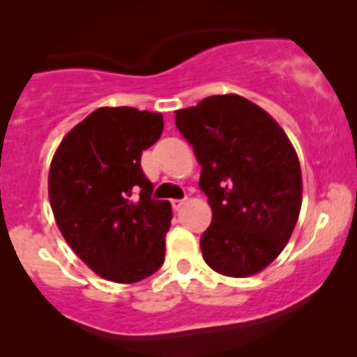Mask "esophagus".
I'll return each mask as SVG.
<instances>
[{"label":"esophagus","mask_w":357,"mask_h":357,"mask_svg":"<svg viewBox=\"0 0 357 357\" xmlns=\"http://www.w3.org/2000/svg\"><path fill=\"white\" fill-rule=\"evenodd\" d=\"M182 204H184V200H172V207L175 211H178L182 207Z\"/></svg>","instance_id":"1"}]
</instances>
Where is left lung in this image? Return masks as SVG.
I'll return each mask as SVG.
<instances>
[{"mask_svg": "<svg viewBox=\"0 0 357 357\" xmlns=\"http://www.w3.org/2000/svg\"><path fill=\"white\" fill-rule=\"evenodd\" d=\"M175 114L213 209L200 238L204 259L222 275L261 272L286 247L301 213L295 148L272 116L238 94L209 96Z\"/></svg>", "mask_w": 357, "mask_h": 357, "instance_id": "1", "label": "left lung"}]
</instances>
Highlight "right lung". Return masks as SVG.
Returning a JSON list of instances; mask_svg holds the SVG:
<instances>
[{"label": "right lung", "instance_id": "1", "mask_svg": "<svg viewBox=\"0 0 357 357\" xmlns=\"http://www.w3.org/2000/svg\"><path fill=\"white\" fill-rule=\"evenodd\" d=\"M159 112L102 107L73 128L50 168V204L75 254L112 282L132 284L164 263L172 204L151 198L143 150L159 141Z\"/></svg>", "mask_w": 357, "mask_h": 357}]
</instances>
